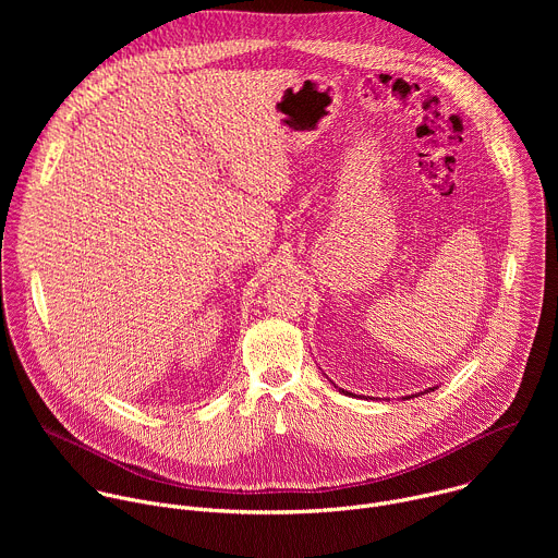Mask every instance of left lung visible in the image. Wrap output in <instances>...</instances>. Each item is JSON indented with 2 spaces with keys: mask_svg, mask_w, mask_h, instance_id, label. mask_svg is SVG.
<instances>
[{
  "mask_svg": "<svg viewBox=\"0 0 558 558\" xmlns=\"http://www.w3.org/2000/svg\"><path fill=\"white\" fill-rule=\"evenodd\" d=\"M428 390H435V388H428ZM344 392V390H342ZM351 395V392H349ZM413 397H417V395H413ZM404 400H411V397H404Z\"/></svg>",
  "mask_w": 558,
  "mask_h": 558,
  "instance_id": "8db88e82",
  "label": "left lung"
}]
</instances>
